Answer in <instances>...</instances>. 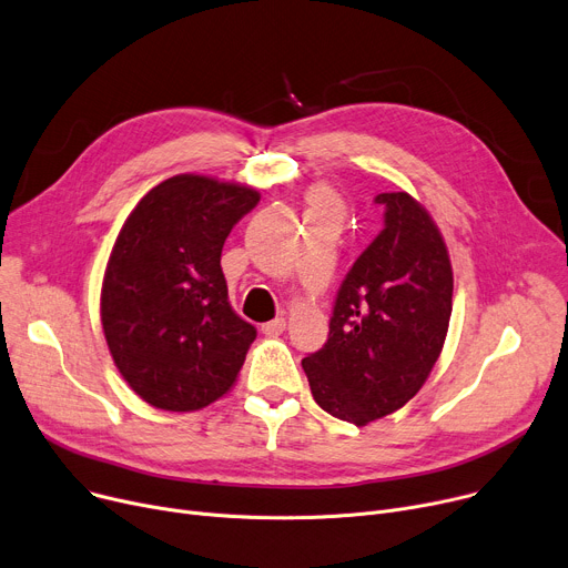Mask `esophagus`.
<instances>
[{
    "instance_id": "obj_1",
    "label": "esophagus",
    "mask_w": 568,
    "mask_h": 568,
    "mask_svg": "<svg viewBox=\"0 0 568 568\" xmlns=\"http://www.w3.org/2000/svg\"><path fill=\"white\" fill-rule=\"evenodd\" d=\"M285 320L283 317H276V320H272V322H264L262 326H260V331L264 333V335H281L283 331H285Z\"/></svg>"
}]
</instances>
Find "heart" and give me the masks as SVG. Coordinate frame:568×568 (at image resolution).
Segmentation results:
<instances>
[{
    "label": "heart",
    "instance_id": "heart-1",
    "mask_svg": "<svg viewBox=\"0 0 568 568\" xmlns=\"http://www.w3.org/2000/svg\"><path fill=\"white\" fill-rule=\"evenodd\" d=\"M311 203H313V210H333V212H335V207H337L333 194L326 192L324 186H317V189H315V192L311 194Z\"/></svg>",
    "mask_w": 568,
    "mask_h": 568
}]
</instances>
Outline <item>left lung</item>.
Returning a JSON list of instances; mask_svg holds the SVG:
<instances>
[{
  "label": "left lung",
  "mask_w": 568,
  "mask_h": 568,
  "mask_svg": "<svg viewBox=\"0 0 568 568\" xmlns=\"http://www.w3.org/2000/svg\"><path fill=\"white\" fill-rule=\"evenodd\" d=\"M374 203L384 229L339 285L324 347L301 361L315 402L356 427L423 388L452 315V264L427 210L404 192Z\"/></svg>",
  "instance_id": "obj_1"
}]
</instances>
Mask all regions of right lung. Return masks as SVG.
Here are the masks:
<instances>
[{
  "instance_id": "add662e5",
  "label": "right lung",
  "mask_w": 568,
  "mask_h": 568,
  "mask_svg": "<svg viewBox=\"0 0 568 568\" xmlns=\"http://www.w3.org/2000/svg\"><path fill=\"white\" fill-rule=\"evenodd\" d=\"M260 203L251 186L173 175L139 201L106 262L102 328L150 406L199 410L231 390L257 331L231 306L221 251Z\"/></svg>"
}]
</instances>
